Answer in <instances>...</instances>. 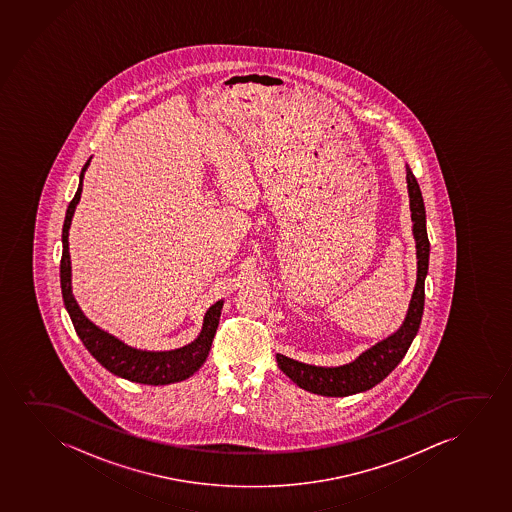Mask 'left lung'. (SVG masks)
Segmentation results:
<instances>
[{
  "label": "left lung",
  "instance_id": "1",
  "mask_svg": "<svg viewBox=\"0 0 512 512\" xmlns=\"http://www.w3.org/2000/svg\"><path fill=\"white\" fill-rule=\"evenodd\" d=\"M406 183L416 247V284L404 321L396 333L378 341L373 347L364 350L357 359L343 366H312L277 354L280 371L289 376L301 389L326 397L354 396L359 392L373 389L394 371L408 352L411 341L415 340L422 322L425 303V277L429 272L430 244L422 191L409 165H406Z\"/></svg>",
  "mask_w": 512,
  "mask_h": 512
}]
</instances>
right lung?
I'll list each match as a JSON object with an SVG mask.
<instances>
[{"mask_svg":"<svg viewBox=\"0 0 512 512\" xmlns=\"http://www.w3.org/2000/svg\"><path fill=\"white\" fill-rule=\"evenodd\" d=\"M90 160L92 157L87 160V164L83 165L78 190L75 198L69 202L64 226H62L61 289L64 307L68 310L76 334L80 336L85 348L94 355V359L103 368L108 369L113 375L122 376L129 382L144 383V385H169V383L183 382L200 369L209 355L212 338L218 329L223 300L216 301L205 312L202 331L197 338L188 345L174 348V350H141V348L130 347L125 341L96 326L87 315L83 314L71 289V256H69L68 237L71 219L82 197L83 176L89 169Z\"/></svg>","mask_w":512,"mask_h":512,"instance_id":"add662e5","label":"right lung"}]
</instances>
